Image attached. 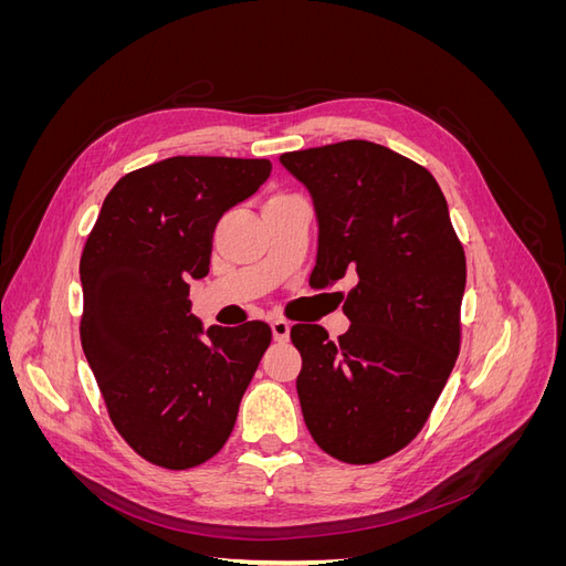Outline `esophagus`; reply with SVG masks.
Listing matches in <instances>:
<instances>
[{"label": "esophagus", "instance_id": "34e87169", "mask_svg": "<svg viewBox=\"0 0 566 566\" xmlns=\"http://www.w3.org/2000/svg\"><path fill=\"white\" fill-rule=\"evenodd\" d=\"M271 333L276 342H285L290 335V323L285 318H271Z\"/></svg>", "mask_w": 566, "mask_h": 566}]
</instances>
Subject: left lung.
I'll return each mask as SVG.
<instances>
[{"mask_svg":"<svg viewBox=\"0 0 566 566\" xmlns=\"http://www.w3.org/2000/svg\"><path fill=\"white\" fill-rule=\"evenodd\" d=\"M281 165L314 200V283L356 276L339 293L345 335L290 331L302 416L325 453L370 465L418 437L455 366L465 252L437 179L399 153L352 139L283 153Z\"/></svg>","mask_w":566,"mask_h":566,"instance_id":"8db88e82","label":"left lung"}]
</instances>
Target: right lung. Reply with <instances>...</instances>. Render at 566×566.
I'll list each match as a JSON object with an SVG mask.
<instances>
[{
    "instance_id": "right-lung-1",
    "label": "right lung",
    "mask_w": 566,
    "mask_h": 566,
    "mask_svg": "<svg viewBox=\"0 0 566 566\" xmlns=\"http://www.w3.org/2000/svg\"><path fill=\"white\" fill-rule=\"evenodd\" d=\"M271 175L269 160L177 156L119 179L84 243L80 339L115 430L153 465L188 470L224 447L271 328L191 314L212 233Z\"/></svg>"
}]
</instances>
